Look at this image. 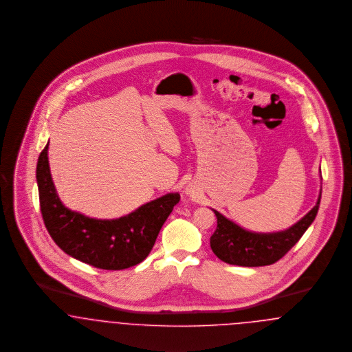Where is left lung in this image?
I'll use <instances>...</instances> for the list:
<instances>
[{"mask_svg":"<svg viewBox=\"0 0 352 352\" xmlns=\"http://www.w3.org/2000/svg\"><path fill=\"white\" fill-rule=\"evenodd\" d=\"M321 193L316 206L289 229L276 232H255L241 228L214 210L217 229L210 238V247L218 259L241 267H261L281 259L316 219Z\"/></svg>","mask_w":352,"mask_h":352,"instance_id":"obj_1","label":"left lung"}]
</instances>
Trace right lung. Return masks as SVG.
I'll return each instance as SVG.
<instances>
[{"instance_id": "right-lung-1", "label": "right lung", "mask_w": 352, "mask_h": 352, "mask_svg": "<svg viewBox=\"0 0 352 352\" xmlns=\"http://www.w3.org/2000/svg\"><path fill=\"white\" fill-rule=\"evenodd\" d=\"M36 183L42 217L54 242L69 256L110 271L130 268L146 259L180 201L177 192L167 193L116 219H97L74 212L64 206L56 193L48 164V143L38 157Z\"/></svg>"}]
</instances>
